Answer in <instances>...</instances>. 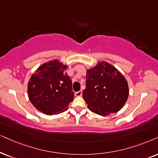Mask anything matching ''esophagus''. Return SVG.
<instances>
[{
    "mask_svg": "<svg viewBox=\"0 0 158 158\" xmlns=\"http://www.w3.org/2000/svg\"><path fill=\"white\" fill-rule=\"evenodd\" d=\"M75 95H76V96H77V97H80V96H81V95H82V91L79 90V91L77 92V93H75Z\"/></svg>",
    "mask_w": 158,
    "mask_h": 158,
    "instance_id": "34e87169",
    "label": "esophagus"
}]
</instances>
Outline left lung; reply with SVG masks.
Here are the masks:
<instances>
[{
	"mask_svg": "<svg viewBox=\"0 0 158 158\" xmlns=\"http://www.w3.org/2000/svg\"><path fill=\"white\" fill-rule=\"evenodd\" d=\"M86 83L83 98L89 110L97 114L117 112L126 103L129 95L126 79L108 62L99 61L87 70Z\"/></svg>",
	"mask_w": 158,
	"mask_h": 158,
	"instance_id": "8db88e82",
	"label": "left lung"
}]
</instances>
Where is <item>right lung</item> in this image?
I'll list each match as a JSON object with an SVG mask.
<instances>
[{"mask_svg": "<svg viewBox=\"0 0 158 158\" xmlns=\"http://www.w3.org/2000/svg\"><path fill=\"white\" fill-rule=\"evenodd\" d=\"M67 68L69 65L55 59L40 65L31 76L27 83L28 98L40 112L58 114L73 101L74 93Z\"/></svg>", "mask_w": 158, "mask_h": 158, "instance_id": "add662e5", "label": "right lung"}]
</instances>
